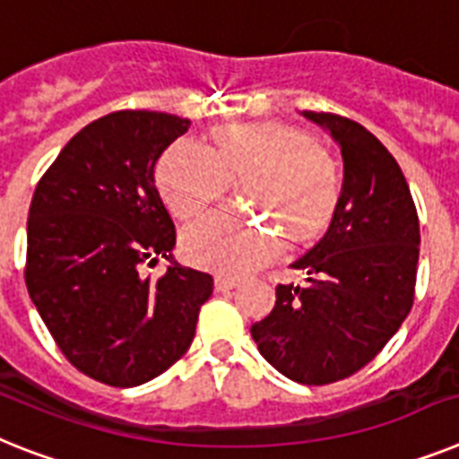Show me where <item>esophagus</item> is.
<instances>
[{
  "mask_svg": "<svg viewBox=\"0 0 459 459\" xmlns=\"http://www.w3.org/2000/svg\"><path fill=\"white\" fill-rule=\"evenodd\" d=\"M238 284H240V280H238V277H230V275L214 277V287H217V291H229V289H236Z\"/></svg>",
  "mask_w": 459,
  "mask_h": 459,
  "instance_id": "esophagus-1",
  "label": "esophagus"
}]
</instances>
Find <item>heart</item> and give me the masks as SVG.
<instances>
[{
	"label": "heart",
	"instance_id": "1",
	"mask_svg": "<svg viewBox=\"0 0 459 459\" xmlns=\"http://www.w3.org/2000/svg\"><path fill=\"white\" fill-rule=\"evenodd\" d=\"M242 179L240 195L275 219L289 240L317 236L336 210L338 172L313 134L289 123H229L212 133V149L182 140L163 153L158 191L179 219H191L219 200L229 177ZM280 236L256 219L221 210L184 230L191 264L219 273H249L273 259Z\"/></svg>",
	"mask_w": 459,
	"mask_h": 459
}]
</instances>
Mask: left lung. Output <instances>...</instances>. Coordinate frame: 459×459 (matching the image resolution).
I'll return each mask as SVG.
<instances>
[{
	"instance_id": "left-lung-1",
	"label": "left lung",
	"mask_w": 459,
	"mask_h": 459,
	"mask_svg": "<svg viewBox=\"0 0 459 459\" xmlns=\"http://www.w3.org/2000/svg\"><path fill=\"white\" fill-rule=\"evenodd\" d=\"M303 117L341 146L342 188L325 236L291 264L306 284H277L275 307L252 338L289 380L329 385L367 367L411 313L420 221L402 168L376 134L338 114Z\"/></svg>"
}]
</instances>
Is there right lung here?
Instances as JSON below:
<instances>
[{
  "instance_id": "1",
  "label": "right lung",
  "mask_w": 459,
  "mask_h": 459,
  "mask_svg": "<svg viewBox=\"0 0 459 459\" xmlns=\"http://www.w3.org/2000/svg\"><path fill=\"white\" fill-rule=\"evenodd\" d=\"M191 128L163 111H114L65 144L32 195L25 284L63 354L88 378L137 387L182 359L207 273L169 266L177 233L153 184L160 153Z\"/></svg>"
}]
</instances>
